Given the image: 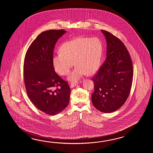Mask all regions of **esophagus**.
<instances>
[{
  "instance_id": "34e87169",
  "label": "esophagus",
  "mask_w": 153,
  "mask_h": 153,
  "mask_svg": "<svg viewBox=\"0 0 153 153\" xmlns=\"http://www.w3.org/2000/svg\"><path fill=\"white\" fill-rule=\"evenodd\" d=\"M79 84V82H71V86H72V87H74L76 85H77Z\"/></svg>"
}]
</instances>
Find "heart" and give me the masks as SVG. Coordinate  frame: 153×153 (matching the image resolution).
I'll return each instance as SVG.
<instances>
[{"mask_svg": "<svg viewBox=\"0 0 153 153\" xmlns=\"http://www.w3.org/2000/svg\"><path fill=\"white\" fill-rule=\"evenodd\" d=\"M102 51V43L97 38H75L61 46L60 52L53 56L52 65L59 74L67 75L74 63L76 67L68 79L77 81L86 74L93 75L97 72Z\"/></svg>", "mask_w": 153, "mask_h": 153, "instance_id": "b5f03b06", "label": "heart"}]
</instances>
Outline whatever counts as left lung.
<instances>
[{
  "label": "left lung",
  "mask_w": 153,
  "mask_h": 153,
  "mask_svg": "<svg viewBox=\"0 0 153 153\" xmlns=\"http://www.w3.org/2000/svg\"><path fill=\"white\" fill-rule=\"evenodd\" d=\"M101 32L107 42V58L92 79L94 90L91 100L98 111L109 113L117 111L127 100L133 80V66L123 42L111 33Z\"/></svg>",
  "instance_id": "8db88e82"
}]
</instances>
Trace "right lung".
I'll return each instance as SVG.
<instances>
[{
    "label": "right lung",
    "instance_id": "1",
    "mask_svg": "<svg viewBox=\"0 0 153 153\" xmlns=\"http://www.w3.org/2000/svg\"><path fill=\"white\" fill-rule=\"evenodd\" d=\"M66 31L49 30L40 33L29 46L24 65V81L30 100L50 115L60 113L68 105L71 89L56 74L52 65L56 43Z\"/></svg>",
    "mask_w": 153,
    "mask_h": 153
}]
</instances>
